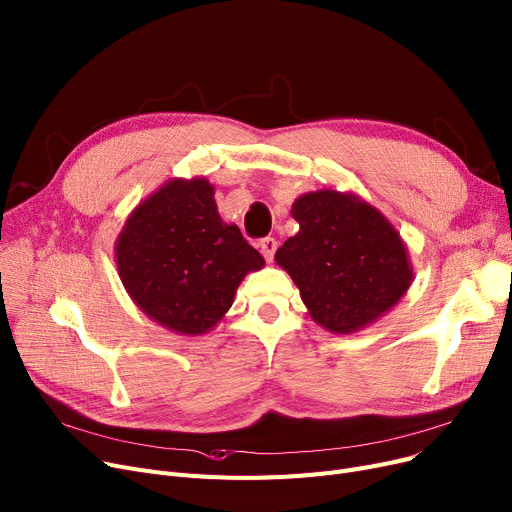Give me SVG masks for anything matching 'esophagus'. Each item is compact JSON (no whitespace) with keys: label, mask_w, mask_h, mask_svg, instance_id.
<instances>
[{"label":"esophagus","mask_w":512,"mask_h":512,"mask_svg":"<svg viewBox=\"0 0 512 512\" xmlns=\"http://www.w3.org/2000/svg\"><path fill=\"white\" fill-rule=\"evenodd\" d=\"M259 249H261L265 261H274V253H276V249H278V240L272 238V236H267V238H263V240L259 242Z\"/></svg>","instance_id":"esophagus-1"}]
</instances>
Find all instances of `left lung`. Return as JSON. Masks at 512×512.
Masks as SVG:
<instances>
[{"mask_svg":"<svg viewBox=\"0 0 512 512\" xmlns=\"http://www.w3.org/2000/svg\"><path fill=\"white\" fill-rule=\"evenodd\" d=\"M301 230L276 251L315 324L355 334L413 284L409 249L386 215L355 193L319 188L292 203Z\"/></svg>","mask_w":512,"mask_h":512,"instance_id":"1","label":"left lung"}]
</instances>
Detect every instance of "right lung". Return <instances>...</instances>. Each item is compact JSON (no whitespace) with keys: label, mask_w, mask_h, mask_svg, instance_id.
I'll use <instances>...</instances> for the list:
<instances>
[{"label":"right lung","mask_w":512,"mask_h":512,"mask_svg":"<svg viewBox=\"0 0 512 512\" xmlns=\"http://www.w3.org/2000/svg\"><path fill=\"white\" fill-rule=\"evenodd\" d=\"M215 188L203 178H172L130 211L116 238L118 276L132 303L180 336L220 324L236 288L265 259L226 224Z\"/></svg>","instance_id":"obj_1"}]
</instances>
